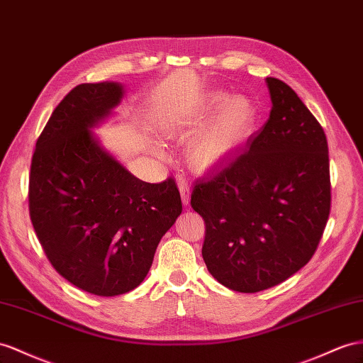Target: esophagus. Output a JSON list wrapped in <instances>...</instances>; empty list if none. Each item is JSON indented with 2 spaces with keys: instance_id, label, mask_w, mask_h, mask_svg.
Listing matches in <instances>:
<instances>
[{
  "instance_id": "esophagus-1",
  "label": "esophagus",
  "mask_w": 363,
  "mask_h": 363,
  "mask_svg": "<svg viewBox=\"0 0 363 363\" xmlns=\"http://www.w3.org/2000/svg\"><path fill=\"white\" fill-rule=\"evenodd\" d=\"M179 191H181V199H182V203L185 207L189 206L190 203V194H191V191H190V187L187 184H185L184 181H181V184H179Z\"/></svg>"
}]
</instances>
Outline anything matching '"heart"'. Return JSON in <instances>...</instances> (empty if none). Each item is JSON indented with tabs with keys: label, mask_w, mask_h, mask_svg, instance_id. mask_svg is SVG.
Instances as JSON below:
<instances>
[{
	"label": "heart",
	"mask_w": 363,
	"mask_h": 363,
	"mask_svg": "<svg viewBox=\"0 0 363 363\" xmlns=\"http://www.w3.org/2000/svg\"><path fill=\"white\" fill-rule=\"evenodd\" d=\"M215 107V113L191 139L187 148L189 162L202 172L215 169L227 161L247 141L256 125V108L252 99L244 95L227 98L224 91L211 93L202 107V113ZM164 132L170 138H178L184 130L173 121H165ZM153 148L162 153L157 144Z\"/></svg>",
	"instance_id": "obj_1"
}]
</instances>
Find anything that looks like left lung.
Masks as SVG:
<instances>
[{"label":"left lung","instance_id":"obj_1","mask_svg":"<svg viewBox=\"0 0 363 363\" xmlns=\"http://www.w3.org/2000/svg\"><path fill=\"white\" fill-rule=\"evenodd\" d=\"M265 82L270 118L244 153L191 193V207L206 222L207 270L239 293L267 290L308 264L331 206L323 128L290 86Z\"/></svg>","mask_w":363,"mask_h":363}]
</instances>
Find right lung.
Instances as JSON below:
<instances>
[{"instance_id": "add662e5", "label": "right lung", "mask_w": 363, "mask_h": 363, "mask_svg": "<svg viewBox=\"0 0 363 363\" xmlns=\"http://www.w3.org/2000/svg\"><path fill=\"white\" fill-rule=\"evenodd\" d=\"M124 93L113 81L70 90L36 141L30 167V219L45 256L70 284L106 297L144 281L182 211L172 178L138 179L93 133Z\"/></svg>"}]
</instances>
